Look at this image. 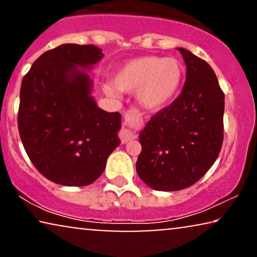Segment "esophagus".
Masks as SVG:
<instances>
[{
	"label": "esophagus",
	"mask_w": 257,
	"mask_h": 257,
	"mask_svg": "<svg viewBox=\"0 0 257 257\" xmlns=\"http://www.w3.org/2000/svg\"><path fill=\"white\" fill-rule=\"evenodd\" d=\"M135 138H136V135L131 131V130L122 127L121 132H120V139H121L122 144L131 142V140H133Z\"/></svg>",
	"instance_id": "obj_1"
}]
</instances>
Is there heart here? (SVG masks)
<instances>
[{
	"label": "heart",
	"mask_w": 257,
	"mask_h": 257,
	"mask_svg": "<svg viewBox=\"0 0 257 257\" xmlns=\"http://www.w3.org/2000/svg\"><path fill=\"white\" fill-rule=\"evenodd\" d=\"M185 68L173 57L144 56L126 62L113 76V83L104 85L105 93L118 97L120 91L135 92L139 106L157 112L167 106L184 83Z\"/></svg>",
	"instance_id": "obj_1"
}]
</instances>
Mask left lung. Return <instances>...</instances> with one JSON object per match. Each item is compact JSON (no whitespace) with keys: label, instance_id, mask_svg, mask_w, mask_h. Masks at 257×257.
<instances>
[{"label":"left lung","instance_id":"obj_1","mask_svg":"<svg viewBox=\"0 0 257 257\" xmlns=\"http://www.w3.org/2000/svg\"><path fill=\"white\" fill-rule=\"evenodd\" d=\"M178 50L187 69L184 89L139 133L137 173L156 191L194 185L215 163L223 142L224 94L216 75L191 51Z\"/></svg>","mask_w":257,"mask_h":257}]
</instances>
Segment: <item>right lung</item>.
<instances>
[{"label": "right lung", "mask_w": 257, "mask_h": 257, "mask_svg": "<svg viewBox=\"0 0 257 257\" xmlns=\"http://www.w3.org/2000/svg\"><path fill=\"white\" fill-rule=\"evenodd\" d=\"M103 56L92 44H62L41 55L23 77L21 140L37 171L55 184H92L120 144L121 114L97 106L85 71Z\"/></svg>", "instance_id": "obj_1"}]
</instances>
